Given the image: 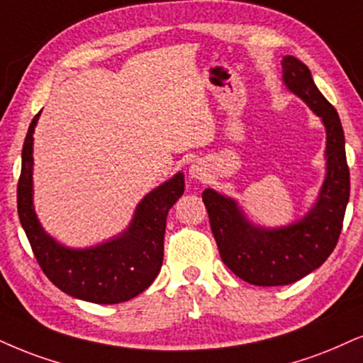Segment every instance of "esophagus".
<instances>
[{
    "label": "esophagus",
    "instance_id": "34e87169",
    "mask_svg": "<svg viewBox=\"0 0 363 363\" xmlns=\"http://www.w3.org/2000/svg\"><path fill=\"white\" fill-rule=\"evenodd\" d=\"M189 173L194 180H203L205 174H207V168H205V164L202 163V161H194L189 169Z\"/></svg>",
    "mask_w": 363,
    "mask_h": 363
}]
</instances>
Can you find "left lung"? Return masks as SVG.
I'll return each instance as SVG.
<instances>
[{
	"instance_id": "left-lung-1",
	"label": "left lung",
	"mask_w": 363,
	"mask_h": 363,
	"mask_svg": "<svg viewBox=\"0 0 363 363\" xmlns=\"http://www.w3.org/2000/svg\"><path fill=\"white\" fill-rule=\"evenodd\" d=\"M281 65L286 89L318 116L326 131V173L316 202L305 217L288 225L264 227L250 220L230 196L213 189L202 194L223 264L256 286L291 284L318 269L338 242L350 196L345 136L337 111L301 60L286 55Z\"/></svg>"
}]
</instances>
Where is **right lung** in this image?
I'll return each mask as SVG.
<instances>
[{"label": "right lung", "mask_w": 363, "mask_h": 363, "mask_svg": "<svg viewBox=\"0 0 363 363\" xmlns=\"http://www.w3.org/2000/svg\"><path fill=\"white\" fill-rule=\"evenodd\" d=\"M42 113V111H40ZM31 121L21 151L18 217L45 276L69 296L97 305H116L138 296L158 276L163 264L168 210L185 191L182 172L143 196L121 234L91 247L60 244L43 229L33 205V133Z\"/></svg>", "instance_id": "add662e5"}]
</instances>
